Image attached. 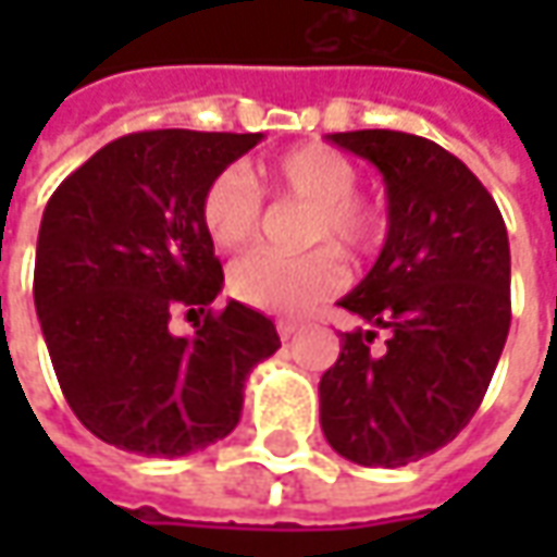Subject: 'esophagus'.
I'll return each mask as SVG.
<instances>
[{"instance_id": "34e87169", "label": "esophagus", "mask_w": 557, "mask_h": 557, "mask_svg": "<svg viewBox=\"0 0 557 557\" xmlns=\"http://www.w3.org/2000/svg\"><path fill=\"white\" fill-rule=\"evenodd\" d=\"M275 329H278V337H282V341H290L294 334L300 332V325H297V322H290V319H278V325H275Z\"/></svg>"}]
</instances>
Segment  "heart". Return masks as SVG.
<instances>
[{
  "label": "heart",
  "mask_w": 557,
  "mask_h": 557,
  "mask_svg": "<svg viewBox=\"0 0 557 557\" xmlns=\"http://www.w3.org/2000/svg\"><path fill=\"white\" fill-rule=\"evenodd\" d=\"M260 185L275 198L312 203L307 242H334L350 253H366L381 238V213L359 201L356 163L329 145H300L260 170ZM242 166H225L203 188L201 220L220 250H238L257 238L263 220V191ZM347 267L332 247L300 257L257 250L228 269V290L253 310L297 315L344 288Z\"/></svg>",
  "instance_id": "1"
}]
</instances>
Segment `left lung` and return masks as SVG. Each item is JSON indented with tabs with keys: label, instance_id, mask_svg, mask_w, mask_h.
Segmentation results:
<instances>
[{
	"label": "left lung",
	"instance_id": "obj_1",
	"mask_svg": "<svg viewBox=\"0 0 557 557\" xmlns=\"http://www.w3.org/2000/svg\"><path fill=\"white\" fill-rule=\"evenodd\" d=\"M329 139L372 161L387 185V238L341 307L369 329L341 334L319 381L322 434L344 459L399 468L456 440L474 418L511 325L503 213L437 141L356 129ZM387 331L384 351H372Z\"/></svg>",
	"mask_w": 557,
	"mask_h": 557
}]
</instances>
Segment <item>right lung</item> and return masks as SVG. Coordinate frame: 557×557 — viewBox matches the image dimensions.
<instances>
[{
	"mask_svg": "<svg viewBox=\"0 0 557 557\" xmlns=\"http://www.w3.org/2000/svg\"><path fill=\"white\" fill-rule=\"evenodd\" d=\"M263 133L151 129L108 141L46 203L33 300L58 384L98 440L180 459L228 437L245 381L282 347L263 312L228 300L201 220L210 180ZM176 309L201 311L176 338Z\"/></svg>",
	"mask_w": 557,
	"mask_h": 557,
	"instance_id": "right-lung-1",
	"label": "right lung"
}]
</instances>
